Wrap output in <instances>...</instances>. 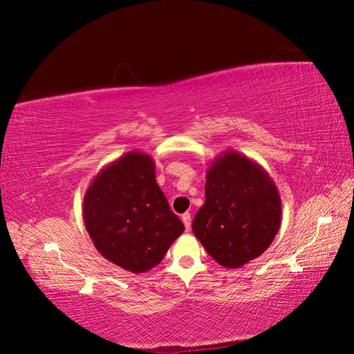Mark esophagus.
Returning a JSON list of instances; mask_svg holds the SVG:
<instances>
[{"instance_id": "1", "label": "esophagus", "mask_w": 354, "mask_h": 354, "mask_svg": "<svg viewBox=\"0 0 354 354\" xmlns=\"http://www.w3.org/2000/svg\"><path fill=\"white\" fill-rule=\"evenodd\" d=\"M181 221H183L186 230L189 232V230H190V224H192V216H190V214H189V212H185L183 216H181Z\"/></svg>"}]
</instances>
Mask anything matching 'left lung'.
Masks as SVG:
<instances>
[{"label":"left lung","instance_id":"1","mask_svg":"<svg viewBox=\"0 0 354 354\" xmlns=\"http://www.w3.org/2000/svg\"><path fill=\"white\" fill-rule=\"evenodd\" d=\"M282 203L269 173L229 149L207 171L205 203L192 230L220 266L238 269L260 257L281 229Z\"/></svg>","mask_w":354,"mask_h":354}]
</instances>
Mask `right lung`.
<instances>
[{"mask_svg": "<svg viewBox=\"0 0 354 354\" xmlns=\"http://www.w3.org/2000/svg\"><path fill=\"white\" fill-rule=\"evenodd\" d=\"M82 218L95 250L131 273L153 269L185 232L156 183L153 159L137 151L93 178L84 195Z\"/></svg>", "mask_w": 354, "mask_h": 354, "instance_id": "right-lung-1", "label": "right lung"}]
</instances>
